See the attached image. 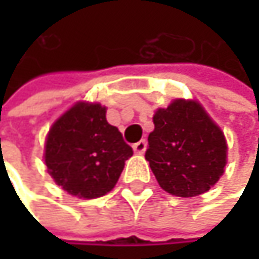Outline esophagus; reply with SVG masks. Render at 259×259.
<instances>
[{"label":"esophagus","mask_w":259,"mask_h":259,"mask_svg":"<svg viewBox=\"0 0 259 259\" xmlns=\"http://www.w3.org/2000/svg\"><path fill=\"white\" fill-rule=\"evenodd\" d=\"M145 150H147V141H145V139H141V141H138L136 144H133V151H135L136 154H144Z\"/></svg>","instance_id":"1"}]
</instances>
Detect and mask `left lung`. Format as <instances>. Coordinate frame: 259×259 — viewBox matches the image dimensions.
Masks as SVG:
<instances>
[{
  "instance_id": "8db88e82",
  "label": "left lung",
  "mask_w": 259,
  "mask_h": 259,
  "mask_svg": "<svg viewBox=\"0 0 259 259\" xmlns=\"http://www.w3.org/2000/svg\"><path fill=\"white\" fill-rule=\"evenodd\" d=\"M145 159L159 186L192 198L210 190L227 165V141L221 127L195 100L177 99L153 117Z\"/></svg>"
}]
</instances>
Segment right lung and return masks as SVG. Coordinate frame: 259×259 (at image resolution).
<instances>
[{
  "mask_svg": "<svg viewBox=\"0 0 259 259\" xmlns=\"http://www.w3.org/2000/svg\"><path fill=\"white\" fill-rule=\"evenodd\" d=\"M132 154L120 130L106 121V108L88 102H78L64 112L45 144L51 177L67 193L85 199L111 192Z\"/></svg>",
  "mask_w": 259,
  "mask_h": 259,
  "instance_id": "right-lung-1",
  "label": "right lung"
}]
</instances>
